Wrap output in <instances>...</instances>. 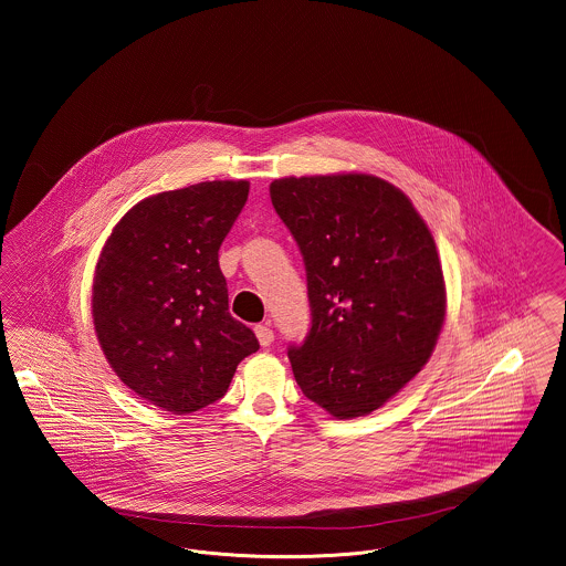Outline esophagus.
Returning a JSON list of instances; mask_svg holds the SVG:
<instances>
[{
  "label": "esophagus",
  "mask_w": 566,
  "mask_h": 566,
  "mask_svg": "<svg viewBox=\"0 0 566 566\" xmlns=\"http://www.w3.org/2000/svg\"><path fill=\"white\" fill-rule=\"evenodd\" d=\"M254 335H256V339H259V344H261L263 348L271 346V342H273V331H271L270 324H256V326H254Z\"/></svg>",
  "instance_id": "1"
}]
</instances>
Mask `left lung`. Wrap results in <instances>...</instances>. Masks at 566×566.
Masks as SVG:
<instances>
[{
    "label": "left lung",
    "instance_id": "1",
    "mask_svg": "<svg viewBox=\"0 0 566 566\" xmlns=\"http://www.w3.org/2000/svg\"><path fill=\"white\" fill-rule=\"evenodd\" d=\"M270 195L301 248L314 316L289 350L296 384L337 420L369 416L422 371L446 323L431 229L374 174L289 176Z\"/></svg>",
    "mask_w": 566,
    "mask_h": 566
}]
</instances>
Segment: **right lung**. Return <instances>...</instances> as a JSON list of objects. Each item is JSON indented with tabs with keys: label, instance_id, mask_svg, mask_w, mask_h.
<instances>
[{
	"label": "right lung",
	"instance_id": "add662e5",
	"mask_svg": "<svg viewBox=\"0 0 566 566\" xmlns=\"http://www.w3.org/2000/svg\"><path fill=\"white\" fill-rule=\"evenodd\" d=\"M248 180L199 182L137 201L93 275L91 314L102 352L137 397L187 416L218 401L259 350L229 314L218 248L248 199Z\"/></svg>",
	"mask_w": 566,
	"mask_h": 566
}]
</instances>
